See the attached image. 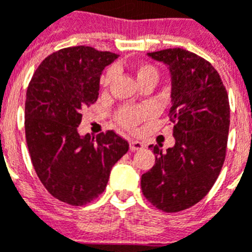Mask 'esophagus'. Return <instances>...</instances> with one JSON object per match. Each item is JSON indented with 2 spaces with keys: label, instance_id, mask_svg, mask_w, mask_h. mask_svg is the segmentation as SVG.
<instances>
[{
  "label": "esophagus",
  "instance_id": "1",
  "mask_svg": "<svg viewBox=\"0 0 252 252\" xmlns=\"http://www.w3.org/2000/svg\"><path fill=\"white\" fill-rule=\"evenodd\" d=\"M144 144L140 141H135V140H131L130 141V149L132 151H137V150H141V149H144Z\"/></svg>",
  "mask_w": 252,
  "mask_h": 252
}]
</instances>
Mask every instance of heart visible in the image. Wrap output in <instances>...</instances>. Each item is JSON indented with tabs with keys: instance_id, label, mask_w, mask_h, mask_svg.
<instances>
[{
	"instance_id": "obj_1",
	"label": "heart",
	"mask_w": 252,
	"mask_h": 252,
	"mask_svg": "<svg viewBox=\"0 0 252 252\" xmlns=\"http://www.w3.org/2000/svg\"><path fill=\"white\" fill-rule=\"evenodd\" d=\"M135 75L139 82L140 86L142 84L153 82L157 84L158 79H159V72L158 69L154 65L148 63H141L137 64L135 66ZM115 78V70L113 69H108L101 78V84L103 87V90H108L111 83L113 82ZM151 115V111L149 110L148 107L144 106H125L121 107L117 112L115 113V120L116 122L121 126V127L126 128V130H135L141 122L145 121L149 119V116Z\"/></svg>"
}]
</instances>
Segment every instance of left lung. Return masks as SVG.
<instances>
[{
    "mask_svg": "<svg viewBox=\"0 0 252 252\" xmlns=\"http://www.w3.org/2000/svg\"><path fill=\"white\" fill-rule=\"evenodd\" d=\"M169 65L175 145H150L155 164L141 177L144 197L160 211L175 213L202 201L224 162L230 102L218 72L199 55L173 48L148 53Z\"/></svg>",
    "mask_w": 252,
    "mask_h": 252,
    "instance_id": "1",
    "label": "left lung"
}]
</instances>
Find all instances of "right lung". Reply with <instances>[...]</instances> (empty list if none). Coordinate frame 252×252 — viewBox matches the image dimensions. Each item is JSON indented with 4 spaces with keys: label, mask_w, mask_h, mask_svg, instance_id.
<instances>
[{
    "label": "right lung",
    "mask_w": 252,
    "mask_h": 252,
    "mask_svg": "<svg viewBox=\"0 0 252 252\" xmlns=\"http://www.w3.org/2000/svg\"><path fill=\"white\" fill-rule=\"evenodd\" d=\"M119 55L92 46L54 51L40 63L26 92L25 135L40 182L51 195L84 206L102 194L112 166L128 150L113 130L91 139L77 127L98 98L99 75Z\"/></svg>",
    "instance_id": "1"
}]
</instances>
